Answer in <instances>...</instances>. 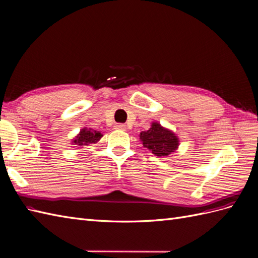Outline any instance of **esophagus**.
I'll use <instances>...</instances> for the list:
<instances>
[{
  "label": "esophagus",
  "instance_id": "1",
  "mask_svg": "<svg viewBox=\"0 0 258 258\" xmlns=\"http://www.w3.org/2000/svg\"><path fill=\"white\" fill-rule=\"evenodd\" d=\"M115 129H117V130H125V124H123V123H117L115 125Z\"/></svg>",
  "mask_w": 258,
  "mask_h": 258
}]
</instances>
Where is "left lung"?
<instances>
[{
    "label": "left lung",
    "instance_id": "1",
    "mask_svg": "<svg viewBox=\"0 0 258 258\" xmlns=\"http://www.w3.org/2000/svg\"><path fill=\"white\" fill-rule=\"evenodd\" d=\"M140 139L143 142V147L152 151L156 156H168L178 147L177 137L158 122H153L151 128L147 131H142Z\"/></svg>",
    "mask_w": 258,
    "mask_h": 258
}]
</instances>
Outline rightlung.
<instances>
[{
  "mask_svg": "<svg viewBox=\"0 0 258 258\" xmlns=\"http://www.w3.org/2000/svg\"><path fill=\"white\" fill-rule=\"evenodd\" d=\"M102 137H103V135L98 133V131L84 128V129L81 130L80 135L77 138H75V140L73 141V143H75V146H84V144L95 143Z\"/></svg>",
  "mask_w": 258,
  "mask_h": 258,
  "instance_id": "obj_1",
  "label": "right lung"
}]
</instances>
